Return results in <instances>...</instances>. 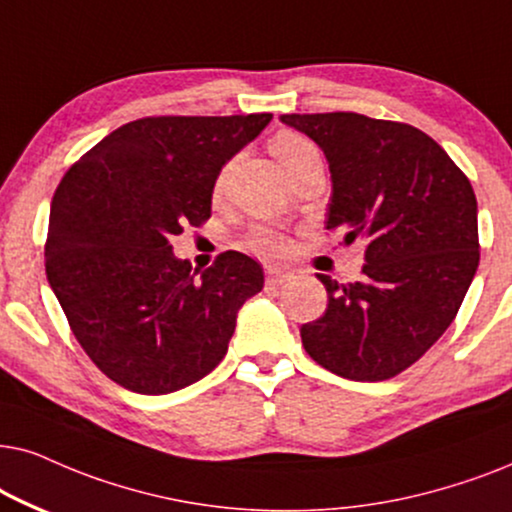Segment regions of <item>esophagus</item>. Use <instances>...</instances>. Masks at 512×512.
<instances>
[{
	"label": "esophagus",
	"instance_id": "esophagus-1",
	"mask_svg": "<svg viewBox=\"0 0 512 512\" xmlns=\"http://www.w3.org/2000/svg\"><path fill=\"white\" fill-rule=\"evenodd\" d=\"M292 278H295V274L288 269H281V267H269L267 269V285H274V288H278V285H285L290 283Z\"/></svg>",
	"mask_w": 512,
	"mask_h": 512
}]
</instances>
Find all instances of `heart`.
Wrapping results in <instances>:
<instances>
[{"label": "heart", "mask_w": 512, "mask_h": 512, "mask_svg": "<svg viewBox=\"0 0 512 512\" xmlns=\"http://www.w3.org/2000/svg\"><path fill=\"white\" fill-rule=\"evenodd\" d=\"M269 149H271V154L276 156V161L281 163L283 170H285L292 161H297L299 156L306 154V152H313L316 147H313L311 142L304 138V135L292 133V131H281V133H276L274 138H271ZM229 173H231V163H229V166H224L220 170V175H217L215 187H213L215 196H222L224 187H227ZM250 248L262 252V255L274 257V255H281V252L285 250V241H283V236L278 234V231L262 227L250 236Z\"/></svg>", "instance_id": "b5f03b06"}]
</instances>
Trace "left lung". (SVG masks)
Returning <instances> with one entry per match:
<instances>
[{"mask_svg":"<svg viewBox=\"0 0 512 512\" xmlns=\"http://www.w3.org/2000/svg\"><path fill=\"white\" fill-rule=\"evenodd\" d=\"M323 149L332 177L327 229L365 238L363 278L316 274L327 309L302 325L325 370L384 381L424 356L452 325L480 262L478 201L433 138L356 112L281 114Z\"/></svg>","mask_w":512,"mask_h":512,"instance_id":"8db88e82","label":"left lung"}]
</instances>
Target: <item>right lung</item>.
Wrapping results in <instances>:
<instances>
[{
    "label": "right lung",
    "mask_w": 512,
    "mask_h": 512,
    "mask_svg": "<svg viewBox=\"0 0 512 512\" xmlns=\"http://www.w3.org/2000/svg\"><path fill=\"white\" fill-rule=\"evenodd\" d=\"M271 114L147 117L102 138L56 189L46 278L88 358L142 395L213 372L238 309L264 288L262 267L229 250L206 271L170 238L210 217L217 175Z\"/></svg>",
    "instance_id": "1"
}]
</instances>
